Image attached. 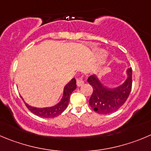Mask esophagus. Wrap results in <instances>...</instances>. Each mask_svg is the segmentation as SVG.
<instances>
[{
	"label": "esophagus",
	"mask_w": 151,
	"mask_h": 151,
	"mask_svg": "<svg viewBox=\"0 0 151 151\" xmlns=\"http://www.w3.org/2000/svg\"><path fill=\"white\" fill-rule=\"evenodd\" d=\"M84 81H83L82 78H78L77 79V85L78 86V87H80V86H82L83 84H84Z\"/></svg>",
	"instance_id": "34e87169"
}]
</instances>
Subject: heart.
Here are the masks:
<instances>
[{
  "mask_svg": "<svg viewBox=\"0 0 151 151\" xmlns=\"http://www.w3.org/2000/svg\"><path fill=\"white\" fill-rule=\"evenodd\" d=\"M101 52H102V51H101V50H99V51H98V53H99V54H101ZM102 61H104V58H103V59H102Z\"/></svg>",
  "mask_w": 151,
  "mask_h": 151,
  "instance_id": "heart-1",
  "label": "heart"
}]
</instances>
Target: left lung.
Wrapping results in <instances>:
<instances>
[{"label": "left lung", "instance_id": "8db88e82", "mask_svg": "<svg viewBox=\"0 0 151 151\" xmlns=\"http://www.w3.org/2000/svg\"><path fill=\"white\" fill-rule=\"evenodd\" d=\"M127 77L124 82L115 88L104 86L96 75L87 79L93 89L89 104L94 111L99 114H108L120 108L130 95L132 88V69L127 70Z\"/></svg>", "mask_w": 151, "mask_h": 151}]
</instances>
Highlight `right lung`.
<instances>
[{"mask_svg":"<svg viewBox=\"0 0 151 151\" xmlns=\"http://www.w3.org/2000/svg\"><path fill=\"white\" fill-rule=\"evenodd\" d=\"M76 89V81L74 78L67 84V85L64 88V93H63L62 99L61 101L56 104L55 105L50 107H44V108H38V107H32L29 106L26 102L25 104L27 108L30 110L32 113L35 114L36 116H40L42 118H54L58 116V115L61 114L67 108L68 105L70 96L73 90ZM24 100V99H23Z\"/></svg>","mask_w":151,"mask_h":151,"instance_id":"obj_1","label":"right lung"}]
</instances>
